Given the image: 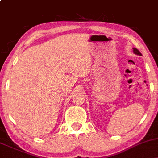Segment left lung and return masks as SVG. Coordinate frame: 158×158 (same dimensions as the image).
<instances>
[{
	"label": "left lung",
	"mask_w": 158,
	"mask_h": 158,
	"mask_svg": "<svg viewBox=\"0 0 158 158\" xmlns=\"http://www.w3.org/2000/svg\"><path fill=\"white\" fill-rule=\"evenodd\" d=\"M133 52H134V53H135V54H137V55L142 56V54L140 53V52H139V50H137V48H133Z\"/></svg>",
	"instance_id": "obj_1"
}]
</instances>
